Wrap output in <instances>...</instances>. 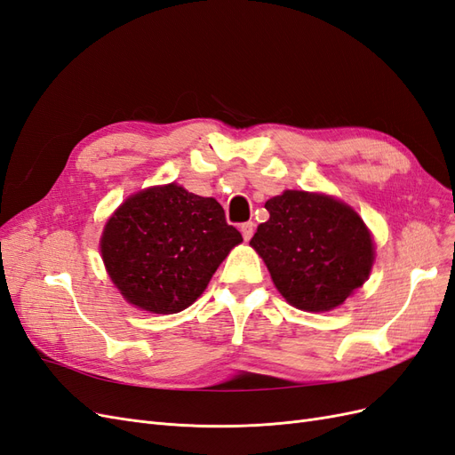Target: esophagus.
<instances>
[{"label": "esophagus", "instance_id": "obj_1", "mask_svg": "<svg viewBox=\"0 0 455 455\" xmlns=\"http://www.w3.org/2000/svg\"><path fill=\"white\" fill-rule=\"evenodd\" d=\"M254 229H256V224H254V222H244V224H241V233H243L244 241H251V237L254 235Z\"/></svg>", "mask_w": 455, "mask_h": 455}]
</instances>
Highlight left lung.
Wrapping results in <instances>:
<instances>
[{"label":"left lung","instance_id":"8db88e82","mask_svg":"<svg viewBox=\"0 0 455 455\" xmlns=\"http://www.w3.org/2000/svg\"><path fill=\"white\" fill-rule=\"evenodd\" d=\"M251 241L277 291L304 311H330L363 286L374 243L361 216L332 197L288 189L266 203Z\"/></svg>","mask_w":455,"mask_h":455}]
</instances>
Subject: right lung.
<instances>
[{"label": "right lung", "mask_w": 455, "mask_h": 455, "mask_svg": "<svg viewBox=\"0 0 455 455\" xmlns=\"http://www.w3.org/2000/svg\"><path fill=\"white\" fill-rule=\"evenodd\" d=\"M241 241L216 199L169 184L123 203L108 220L100 251L123 298L164 315L194 304Z\"/></svg>", "instance_id": "obj_1"}]
</instances>
